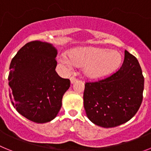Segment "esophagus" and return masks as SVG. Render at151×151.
I'll return each instance as SVG.
<instances>
[{
	"mask_svg": "<svg viewBox=\"0 0 151 151\" xmlns=\"http://www.w3.org/2000/svg\"><path fill=\"white\" fill-rule=\"evenodd\" d=\"M76 77H74V76H72V77H70V82H71L72 84L73 83H74L75 82H76Z\"/></svg>",
	"mask_w": 151,
	"mask_h": 151,
	"instance_id": "34e87169",
	"label": "esophagus"
}]
</instances>
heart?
<instances>
[{
    "label": "heart",
    "mask_w": 151,
    "mask_h": 151,
    "mask_svg": "<svg viewBox=\"0 0 151 151\" xmlns=\"http://www.w3.org/2000/svg\"><path fill=\"white\" fill-rule=\"evenodd\" d=\"M66 55H62L60 60L67 66L72 63L83 66L85 76L97 79L106 76L116 71L122 63V56L116 50L97 47H82L73 49Z\"/></svg>",
    "instance_id": "obj_1"
}]
</instances>
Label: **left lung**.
<instances>
[{"label":"left lung","mask_w":151,"mask_h":151,"mask_svg":"<svg viewBox=\"0 0 151 151\" xmlns=\"http://www.w3.org/2000/svg\"><path fill=\"white\" fill-rule=\"evenodd\" d=\"M144 84L138 60L125 50L124 62L116 73L98 82L85 83L83 100L88 118L104 128L128 122L141 106Z\"/></svg>","instance_id":"left-lung-1"}]
</instances>
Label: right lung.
<instances>
[{"mask_svg":"<svg viewBox=\"0 0 151 151\" xmlns=\"http://www.w3.org/2000/svg\"><path fill=\"white\" fill-rule=\"evenodd\" d=\"M57 50L40 41L26 44L12 59L8 76L10 99L17 111L37 123L53 120L70 81L55 71Z\"/></svg>","mask_w":151,"mask_h":151,"instance_id":"1","label":"right lung"}]
</instances>
